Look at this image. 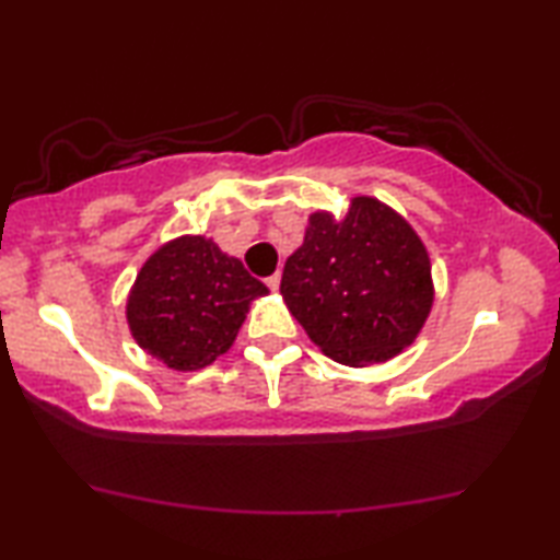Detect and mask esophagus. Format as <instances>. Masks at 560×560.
Returning a JSON list of instances; mask_svg holds the SVG:
<instances>
[{
	"label": "esophagus",
	"mask_w": 560,
	"mask_h": 560,
	"mask_svg": "<svg viewBox=\"0 0 560 560\" xmlns=\"http://www.w3.org/2000/svg\"><path fill=\"white\" fill-rule=\"evenodd\" d=\"M279 283H281V277H279V273H271V277H267V287H269L271 291H277V289H279Z\"/></svg>",
	"instance_id": "obj_1"
}]
</instances>
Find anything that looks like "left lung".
Returning a JSON list of instances; mask_svg holds the SVG:
<instances>
[{
  "mask_svg": "<svg viewBox=\"0 0 560 560\" xmlns=\"http://www.w3.org/2000/svg\"><path fill=\"white\" fill-rule=\"evenodd\" d=\"M281 299L330 360L381 365L415 343L434 303L428 246L371 195L348 212L308 214L303 244L283 264Z\"/></svg>",
  "mask_w": 560,
  "mask_h": 560,
  "instance_id": "8db88e82",
  "label": "left lung"
}]
</instances>
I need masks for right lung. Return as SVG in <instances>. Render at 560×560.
Listing matches in <instances>:
<instances>
[{"label": "right lung", "instance_id": "right-lung-1", "mask_svg": "<svg viewBox=\"0 0 560 560\" xmlns=\"http://www.w3.org/2000/svg\"><path fill=\"white\" fill-rule=\"evenodd\" d=\"M269 289L210 236H175L150 254L126 299L136 343L177 373L212 365L234 346L252 303Z\"/></svg>", "mask_w": 560, "mask_h": 560}]
</instances>
